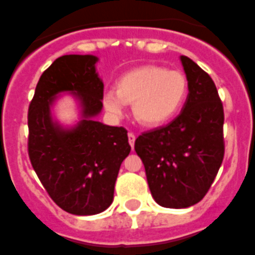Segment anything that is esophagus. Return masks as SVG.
I'll return each mask as SVG.
<instances>
[{
	"mask_svg": "<svg viewBox=\"0 0 255 255\" xmlns=\"http://www.w3.org/2000/svg\"><path fill=\"white\" fill-rule=\"evenodd\" d=\"M135 139H136L135 133H132V132H128V141H129V144H131L132 148H133V145H135Z\"/></svg>",
	"mask_w": 255,
	"mask_h": 255,
	"instance_id": "34e87169",
	"label": "esophagus"
}]
</instances>
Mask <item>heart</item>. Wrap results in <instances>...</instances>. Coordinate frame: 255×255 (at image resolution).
Returning a JSON list of instances; mask_svg holds the SVG:
<instances>
[{"mask_svg":"<svg viewBox=\"0 0 255 255\" xmlns=\"http://www.w3.org/2000/svg\"><path fill=\"white\" fill-rule=\"evenodd\" d=\"M188 81L180 71H168L159 65H144L124 73L116 89L104 95V107L115 118H120L126 104H132L135 119L145 127L167 123L183 107Z\"/></svg>","mask_w":255,"mask_h":255,"instance_id":"heart-1","label":"heart"}]
</instances>
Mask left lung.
I'll return each mask as SVG.
<instances>
[{
	"instance_id": "1",
	"label": "left lung",
	"mask_w": 255,
	"mask_h": 255,
	"mask_svg": "<svg viewBox=\"0 0 255 255\" xmlns=\"http://www.w3.org/2000/svg\"><path fill=\"white\" fill-rule=\"evenodd\" d=\"M188 81L183 110L164 127L141 133L135 151L158 205L186 209L203 199L225 155L223 106L213 79L180 56Z\"/></svg>"
}]
</instances>
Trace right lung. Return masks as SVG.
<instances>
[{
	"label": "right lung",
	"mask_w": 255,
	"mask_h": 255,
	"mask_svg": "<svg viewBox=\"0 0 255 255\" xmlns=\"http://www.w3.org/2000/svg\"><path fill=\"white\" fill-rule=\"evenodd\" d=\"M92 54L54 60L37 83L28 112L29 159L54 203L73 215H95L114 201L120 166L131 151L127 129L97 122L104 84ZM61 93L79 102L81 120L64 128L51 108Z\"/></svg>",
	"instance_id": "add662e5"
}]
</instances>
